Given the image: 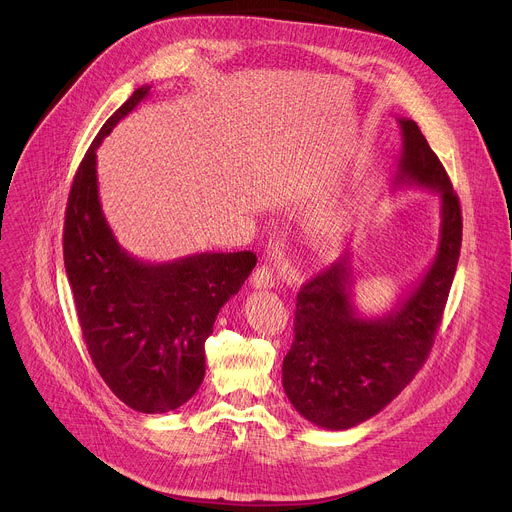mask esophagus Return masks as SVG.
<instances>
[{
  "label": "esophagus",
  "mask_w": 512,
  "mask_h": 512,
  "mask_svg": "<svg viewBox=\"0 0 512 512\" xmlns=\"http://www.w3.org/2000/svg\"><path fill=\"white\" fill-rule=\"evenodd\" d=\"M251 285L255 289H271L275 285V277H273V271L269 267H257L251 275Z\"/></svg>",
  "instance_id": "1"
}]
</instances>
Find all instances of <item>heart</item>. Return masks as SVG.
Instances as JSON below:
<instances>
[{"mask_svg":"<svg viewBox=\"0 0 512 512\" xmlns=\"http://www.w3.org/2000/svg\"><path fill=\"white\" fill-rule=\"evenodd\" d=\"M338 229H340V225H338V221H330L322 231H324V235H328V237H332V235H336L338 233Z\"/></svg>","mask_w":512,"mask_h":512,"instance_id":"b5f03b06","label":"heart"}]
</instances>
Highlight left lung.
Returning <instances> with one entry per match:
<instances>
[{
	"instance_id": "8db88e82",
	"label": "left lung",
	"mask_w": 512,
	"mask_h": 512,
	"mask_svg": "<svg viewBox=\"0 0 512 512\" xmlns=\"http://www.w3.org/2000/svg\"><path fill=\"white\" fill-rule=\"evenodd\" d=\"M401 125L393 190L440 194V241L423 275L383 316H362L352 294V251L310 279L296 302V338L283 358L289 403L322 429H350L387 407L425 362L448 302L462 247L452 182L413 119Z\"/></svg>"
}]
</instances>
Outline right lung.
<instances>
[{"instance_id":"right-lung-1","label":"right lung","mask_w":512,"mask_h":512,"mask_svg":"<svg viewBox=\"0 0 512 512\" xmlns=\"http://www.w3.org/2000/svg\"><path fill=\"white\" fill-rule=\"evenodd\" d=\"M150 89H135L105 121L72 180L64 267L83 338L107 387L139 413H166L198 391L218 310L241 289L257 257L212 251L145 263L117 243L99 200L97 150Z\"/></svg>"}]
</instances>
